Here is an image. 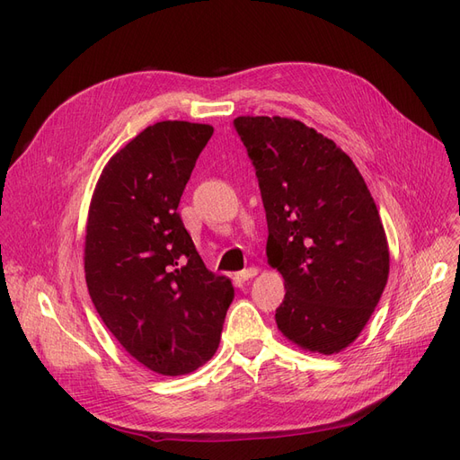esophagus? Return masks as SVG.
<instances>
[{
    "label": "esophagus",
    "instance_id": "obj_1",
    "mask_svg": "<svg viewBox=\"0 0 460 460\" xmlns=\"http://www.w3.org/2000/svg\"><path fill=\"white\" fill-rule=\"evenodd\" d=\"M257 274H259V269H255V267H249V269H245V270L238 272V280H242V282H245V280H252V278H255Z\"/></svg>",
    "mask_w": 460,
    "mask_h": 460
}]
</instances>
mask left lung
<instances>
[{"label":"left lung","mask_w":460,"mask_h":460,"mask_svg":"<svg viewBox=\"0 0 460 460\" xmlns=\"http://www.w3.org/2000/svg\"><path fill=\"white\" fill-rule=\"evenodd\" d=\"M267 213V259L286 296L278 330L305 351L333 355L370 320L389 276L385 230L365 178L330 137L288 117L234 120Z\"/></svg>","instance_id":"left-lung-1"}]
</instances>
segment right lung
<instances>
[{
  "instance_id": "1",
  "label": "right lung",
  "mask_w": 460,
  "mask_h": 460,
  "mask_svg": "<svg viewBox=\"0 0 460 460\" xmlns=\"http://www.w3.org/2000/svg\"><path fill=\"white\" fill-rule=\"evenodd\" d=\"M211 136V124H151L107 161L90 201L93 307L137 363L163 376L190 374L217 353L234 299L230 278L207 270L176 213Z\"/></svg>"
}]
</instances>
